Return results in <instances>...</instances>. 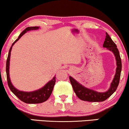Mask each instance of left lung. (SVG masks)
Listing matches in <instances>:
<instances>
[{
    "label": "left lung",
    "instance_id": "left-lung-1",
    "mask_svg": "<svg viewBox=\"0 0 129 129\" xmlns=\"http://www.w3.org/2000/svg\"><path fill=\"white\" fill-rule=\"evenodd\" d=\"M103 47L107 48V49L113 52L116 60L117 67L116 69V73H115L113 81L110 84V88L107 91H105V92H98L96 91L86 88L81 85V84H79L72 76H69L70 81L74 91L80 100L88 102L104 101L107 100L108 98L110 97L118 88L119 79H120L122 63H121L119 52L117 48L116 44L112 41L107 33H106V39L104 42Z\"/></svg>",
    "mask_w": 129,
    "mask_h": 129
}]
</instances>
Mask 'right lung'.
<instances>
[{"mask_svg":"<svg viewBox=\"0 0 129 129\" xmlns=\"http://www.w3.org/2000/svg\"><path fill=\"white\" fill-rule=\"evenodd\" d=\"M39 28V26L27 27L20 34L18 38L13 43L12 45H11V48H10V51H9L8 53V57H7V63H6V72H7V78L9 88H10L11 91L15 94L16 96L18 98L19 100H21L23 103L27 104H39L46 101L49 98L50 95H51L53 88H54V85L56 82V77L54 76L53 77V78L51 81H50L48 83L46 84L44 87L40 88V89L37 90L36 91L27 92V91H20V90L16 88L13 85L11 82V80H10V73H9L10 70H9V69H10V60L12 47L25 33L28 31L33 30V29L34 30H36V29H38Z\"/></svg>","mask_w":129,"mask_h":129,"instance_id":"right-lung-1","label":"right lung"}]
</instances>
